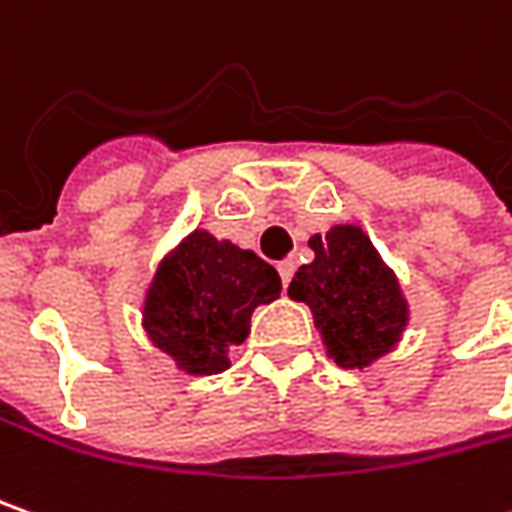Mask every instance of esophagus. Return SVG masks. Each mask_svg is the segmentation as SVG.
<instances>
[{
  "label": "esophagus",
  "instance_id": "obj_1",
  "mask_svg": "<svg viewBox=\"0 0 512 512\" xmlns=\"http://www.w3.org/2000/svg\"><path fill=\"white\" fill-rule=\"evenodd\" d=\"M276 270H279V276H282V285L288 288V282H291V276H294L296 270L294 259H282V262L276 265Z\"/></svg>",
  "mask_w": 512,
  "mask_h": 512
}]
</instances>
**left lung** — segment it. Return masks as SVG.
Listing matches in <instances>:
<instances>
[{"label":"left lung","mask_w":512,"mask_h":512,"mask_svg":"<svg viewBox=\"0 0 512 512\" xmlns=\"http://www.w3.org/2000/svg\"><path fill=\"white\" fill-rule=\"evenodd\" d=\"M314 262L291 279L288 296L314 314L325 354L343 369L386 357L409 325V302L395 270L357 224H334L308 239Z\"/></svg>","instance_id":"8db88e82"}]
</instances>
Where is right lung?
Segmentation results:
<instances>
[{
    "instance_id": "add662e5",
    "label": "right lung",
    "mask_w": 512,
    "mask_h": 512,
    "mask_svg": "<svg viewBox=\"0 0 512 512\" xmlns=\"http://www.w3.org/2000/svg\"><path fill=\"white\" fill-rule=\"evenodd\" d=\"M279 291V273L253 250L192 230L155 268L143 331L178 371L221 374L230 369V348L247 340L253 311Z\"/></svg>"
}]
</instances>
